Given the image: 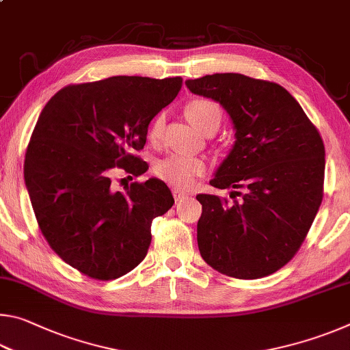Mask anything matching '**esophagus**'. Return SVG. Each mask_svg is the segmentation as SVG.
<instances>
[{
	"label": "esophagus",
	"mask_w": 350,
	"mask_h": 350,
	"mask_svg": "<svg viewBox=\"0 0 350 350\" xmlns=\"http://www.w3.org/2000/svg\"><path fill=\"white\" fill-rule=\"evenodd\" d=\"M171 193H173V196H174L176 200H182V199H185L188 196V193L185 191V189H182L179 187H174L173 189H171Z\"/></svg>",
	"instance_id": "esophagus-1"
}]
</instances>
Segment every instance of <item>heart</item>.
Instances as JSON below:
<instances>
[{
  "instance_id": "heart-1",
  "label": "heart",
  "mask_w": 350,
  "mask_h": 350,
  "mask_svg": "<svg viewBox=\"0 0 350 350\" xmlns=\"http://www.w3.org/2000/svg\"><path fill=\"white\" fill-rule=\"evenodd\" d=\"M185 116L200 131L217 129L222 122V109L216 102L208 98H194L185 106ZM165 128V116L157 114L150 125V139L159 142L162 139ZM206 162L202 157L188 156V154H170L156 163V174L165 182L177 187H189L196 177L204 174Z\"/></svg>"
}]
</instances>
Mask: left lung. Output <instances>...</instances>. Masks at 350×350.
Masks as SVG:
<instances>
[{"label":"left lung","mask_w":350,"mask_h":350,"mask_svg":"<svg viewBox=\"0 0 350 350\" xmlns=\"http://www.w3.org/2000/svg\"><path fill=\"white\" fill-rule=\"evenodd\" d=\"M193 94L228 112L234 145L211 185L238 188L230 202L198 194L200 256L238 280H258L284 267L299 250L323 200L324 144L290 92L242 74L187 80ZM236 198V196H234Z\"/></svg>","instance_id":"left-lung-1"}]
</instances>
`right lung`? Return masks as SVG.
<instances>
[{"instance_id": "1", "label": "right lung", "mask_w": 350, "mask_h": 350, "mask_svg": "<svg viewBox=\"0 0 350 350\" xmlns=\"http://www.w3.org/2000/svg\"><path fill=\"white\" fill-rule=\"evenodd\" d=\"M180 77L117 75L69 85L41 111L25 159V180L41 233L83 275L117 280L137 267L151 244L152 219L174 204L159 179L123 191L112 176L144 174L148 125L176 98Z\"/></svg>"}]
</instances>
